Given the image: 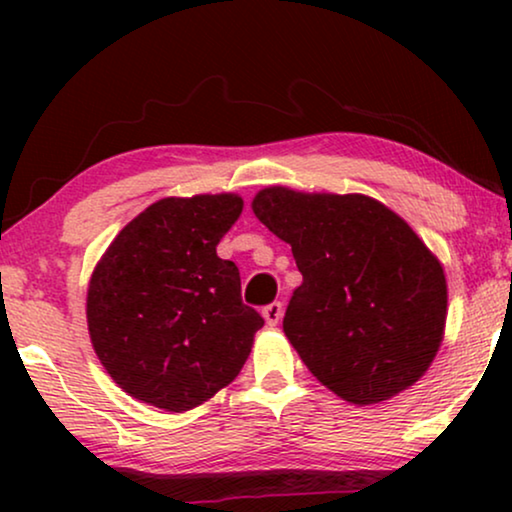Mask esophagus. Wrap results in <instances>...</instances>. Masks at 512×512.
I'll return each instance as SVG.
<instances>
[{"label": "esophagus", "instance_id": "34e87169", "mask_svg": "<svg viewBox=\"0 0 512 512\" xmlns=\"http://www.w3.org/2000/svg\"><path fill=\"white\" fill-rule=\"evenodd\" d=\"M282 314H284V305L279 303V300H275V303H270V305L263 307V317H265V321H268L270 326H277L279 321H282Z\"/></svg>", "mask_w": 512, "mask_h": 512}]
</instances>
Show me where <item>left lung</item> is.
Listing matches in <instances>:
<instances>
[{"label": "left lung", "instance_id": "left-lung-1", "mask_svg": "<svg viewBox=\"0 0 512 512\" xmlns=\"http://www.w3.org/2000/svg\"><path fill=\"white\" fill-rule=\"evenodd\" d=\"M251 207L291 244L303 275L284 333L310 373L359 405L415 384L443 340L447 286L408 223L366 195L282 186L265 188Z\"/></svg>", "mask_w": 512, "mask_h": 512}]
</instances>
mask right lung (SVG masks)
<instances>
[{"label": "right lung", "mask_w": 512, "mask_h": 512, "mask_svg": "<svg viewBox=\"0 0 512 512\" xmlns=\"http://www.w3.org/2000/svg\"><path fill=\"white\" fill-rule=\"evenodd\" d=\"M237 195L165 198L125 226L88 289V331L121 389L167 412L191 410L240 373L265 321L242 303L240 270L216 244Z\"/></svg>", "instance_id": "add662e5"}]
</instances>
